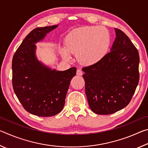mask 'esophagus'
<instances>
[{
	"label": "esophagus",
	"mask_w": 148,
	"mask_h": 148,
	"mask_svg": "<svg viewBox=\"0 0 148 148\" xmlns=\"http://www.w3.org/2000/svg\"><path fill=\"white\" fill-rule=\"evenodd\" d=\"M76 74L77 76H82V75H83V72H82L81 70L77 69L76 71Z\"/></svg>",
	"instance_id": "1"
}]
</instances>
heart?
<instances>
[{"instance_id":"1","label":"heart","mask_w":148,"mask_h":148,"mask_svg":"<svg viewBox=\"0 0 148 148\" xmlns=\"http://www.w3.org/2000/svg\"><path fill=\"white\" fill-rule=\"evenodd\" d=\"M111 45V36L104 27L87 26L71 31L66 41V48L61 51L64 59L69 60L71 53H79L85 64H94L106 56Z\"/></svg>"}]
</instances>
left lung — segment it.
I'll use <instances>...</instances> for the list:
<instances>
[{
  "label": "left lung",
  "instance_id": "8db88e82",
  "mask_svg": "<svg viewBox=\"0 0 148 148\" xmlns=\"http://www.w3.org/2000/svg\"><path fill=\"white\" fill-rule=\"evenodd\" d=\"M110 51L82 69L90 108L99 115L114 114L131 101L139 82V53L123 32L115 29Z\"/></svg>",
  "mask_w": 148,
  "mask_h": 148
}]
</instances>
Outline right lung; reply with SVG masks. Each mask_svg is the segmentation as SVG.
<instances>
[{
    "instance_id": "add662e5",
    "label": "right lung",
    "mask_w": 148,
    "mask_h": 148,
    "mask_svg": "<svg viewBox=\"0 0 148 148\" xmlns=\"http://www.w3.org/2000/svg\"><path fill=\"white\" fill-rule=\"evenodd\" d=\"M58 25L38 27L25 38L12 59V85L25 110L40 117H50L61 112L75 67L64 71L52 70L39 61L35 44Z\"/></svg>"
}]
</instances>
